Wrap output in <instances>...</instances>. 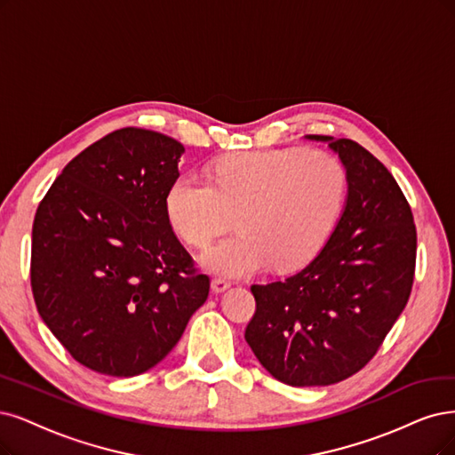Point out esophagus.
<instances>
[{"label":"esophagus","instance_id":"esophagus-1","mask_svg":"<svg viewBox=\"0 0 455 455\" xmlns=\"http://www.w3.org/2000/svg\"><path fill=\"white\" fill-rule=\"evenodd\" d=\"M227 289H230V281H227V279H213V281H212V291H213L215 294L225 292Z\"/></svg>","mask_w":455,"mask_h":455}]
</instances>
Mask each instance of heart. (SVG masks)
Wrapping results in <instances>:
<instances>
[{"instance_id": "obj_1", "label": "heart", "mask_w": 455, "mask_h": 455, "mask_svg": "<svg viewBox=\"0 0 455 455\" xmlns=\"http://www.w3.org/2000/svg\"><path fill=\"white\" fill-rule=\"evenodd\" d=\"M347 198L343 164L307 149L247 151L217 163L213 183L180 176L166 193V215L193 247H206L238 215L240 234L210 247L200 264L212 274L245 277L275 264H309L339 221Z\"/></svg>"}]
</instances>
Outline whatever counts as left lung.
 <instances>
[{
    "mask_svg": "<svg viewBox=\"0 0 455 455\" xmlns=\"http://www.w3.org/2000/svg\"><path fill=\"white\" fill-rule=\"evenodd\" d=\"M328 142L347 171V202L330 240L304 270L253 284L245 341L274 379L328 386L358 373L405 309L414 281L416 227L397 181L348 139Z\"/></svg>",
    "mask_w": 455,
    "mask_h": 455,
    "instance_id": "8db88e82",
    "label": "left lung"
}]
</instances>
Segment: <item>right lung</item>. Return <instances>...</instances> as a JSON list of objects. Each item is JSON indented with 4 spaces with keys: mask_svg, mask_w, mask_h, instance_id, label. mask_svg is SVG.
Masks as SVG:
<instances>
[{
    "mask_svg": "<svg viewBox=\"0 0 455 455\" xmlns=\"http://www.w3.org/2000/svg\"><path fill=\"white\" fill-rule=\"evenodd\" d=\"M183 151L156 131H114L63 168L37 208L33 298L48 330L92 371H148L208 298V275L166 215Z\"/></svg>",
    "mask_w": 455,
    "mask_h": 455,
    "instance_id": "obj_1",
    "label": "right lung"
}]
</instances>
